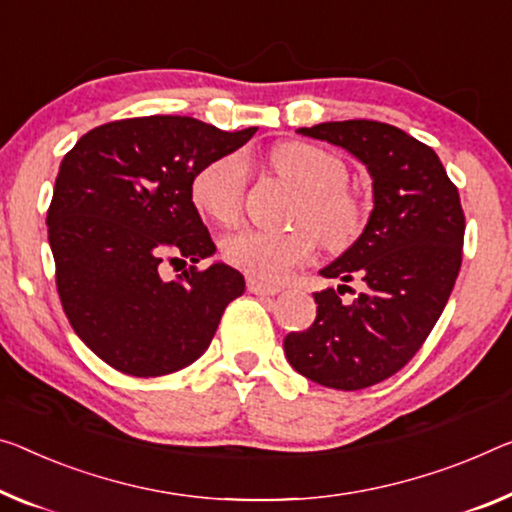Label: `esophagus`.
<instances>
[{"instance_id":"34e87169","label":"esophagus","mask_w":512,"mask_h":512,"mask_svg":"<svg viewBox=\"0 0 512 512\" xmlns=\"http://www.w3.org/2000/svg\"><path fill=\"white\" fill-rule=\"evenodd\" d=\"M247 288H249V293H254V295H267V297L281 293L279 286H270V283H263V281H256V279H249V281H247Z\"/></svg>"}]
</instances>
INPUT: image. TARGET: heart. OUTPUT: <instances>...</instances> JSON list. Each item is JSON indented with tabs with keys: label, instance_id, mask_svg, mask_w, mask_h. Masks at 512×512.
<instances>
[{
	"label": "heart",
	"instance_id": "b5f03b06",
	"mask_svg": "<svg viewBox=\"0 0 512 512\" xmlns=\"http://www.w3.org/2000/svg\"><path fill=\"white\" fill-rule=\"evenodd\" d=\"M279 174L302 192L297 222L309 226L332 251L348 249L364 229V203L352 194L348 167L325 148L290 141L272 153ZM247 187V160L240 153L222 155L206 164L192 180V201L219 224H235ZM309 231L272 233L245 229L222 242L224 261L251 279L281 281L297 265L311 261L316 240Z\"/></svg>",
	"mask_w": 512,
	"mask_h": 512
}]
</instances>
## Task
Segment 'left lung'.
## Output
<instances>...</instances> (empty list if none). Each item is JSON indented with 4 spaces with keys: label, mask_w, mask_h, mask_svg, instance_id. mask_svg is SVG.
Wrapping results in <instances>:
<instances>
[{
    "label": "left lung",
    "mask_w": 512,
    "mask_h": 512,
    "mask_svg": "<svg viewBox=\"0 0 512 512\" xmlns=\"http://www.w3.org/2000/svg\"><path fill=\"white\" fill-rule=\"evenodd\" d=\"M341 146L373 178V212L364 233L320 274L359 281L320 290L316 320L283 338L290 366L329 389L357 391L398 373L435 322L458 279L465 212L458 187L430 146L380 121H329L297 130Z\"/></svg>",
    "instance_id": "8db88e82"
}]
</instances>
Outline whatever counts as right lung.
I'll return each mask as SVG.
<instances>
[{"label":"right lung","instance_id":"right-lung-1","mask_svg":"<svg viewBox=\"0 0 512 512\" xmlns=\"http://www.w3.org/2000/svg\"><path fill=\"white\" fill-rule=\"evenodd\" d=\"M190 116L98 125L61 160L50 210L57 290L75 334L116 371L157 377L208 350L245 277L224 263L199 270L215 242L192 201V180L254 137ZM190 262L174 282L161 261Z\"/></svg>","mask_w":512,"mask_h":512}]
</instances>
